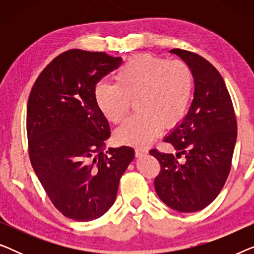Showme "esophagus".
<instances>
[{"label": "esophagus", "mask_w": 254, "mask_h": 254, "mask_svg": "<svg viewBox=\"0 0 254 254\" xmlns=\"http://www.w3.org/2000/svg\"><path fill=\"white\" fill-rule=\"evenodd\" d=\"M148 154V150L147 149H144V148H135V156H136V157H142V156H144V155H147Z\"/></svg>", "instance_id": "obj_1"}]
</instances>
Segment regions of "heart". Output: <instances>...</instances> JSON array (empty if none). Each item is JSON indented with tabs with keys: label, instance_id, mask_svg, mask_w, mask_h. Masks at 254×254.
Segmentation results:
<instances>
[{
	"label": "heart",
	"instance_id": "1",
	"mask_svg": "<svg viewBox=\"0 0 254 254\" xmlns=\"http://www.w3.org/2000/svg\"><path fill=\"white\" fill-rule=\"evenodd\" d=\"M193 85L192 70L185 62L142 54L129 58L118 69L116 83H98L93 96L112 124L126 118L134 100L137 112L118 128L116 138L124 144L147 145L162 125L169 127L183 119Z\"/></svg>",
	"mask_w": 254,
	"mask_h": 254
}]
</instances>
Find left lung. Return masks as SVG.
<instances>
[{
  "mask_svg": "<svg viewBox=\"0 0 254 254\" xmlns=\"http://www.w3.org/2000/svg\"><path fill=\"white\" fill-rule=\"evenodd\" d=\"M192 70L193 102L185 118L165 142L176 156L152 149L161 172L155 179L157 195L166 206L180 213H194L216 199L230 172L237 138V121L227 86L220 72L200 55L171 50ZM182 154L186 162L179 163Z\"/></svg>",
  "mask_w": 254,
  "mask_h": 254,
  "instance_id": "left-lung-1",
  "label": "left lung"
}]
</instances>
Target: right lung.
I'll return each mask as SVG.
<instances>
[{"label":"right lung","instance_id":"obj_1","mask_svg":"<svg viewBox=\"0 0 254 254\" xmlns=\"http://www.w3.org/2000/svg\"><path fill=\"white\" fill-rule=\"evenodd\" d=\"M121 61L103 52L67 51L41 71L31 90V164L55 208L74 221L96 220L112 207L121 176L135 157L127 145L105 151L110 125L93 96L99 79Z\"/></svg>","mask_w":254,"mask_h":254}]
</instances>
